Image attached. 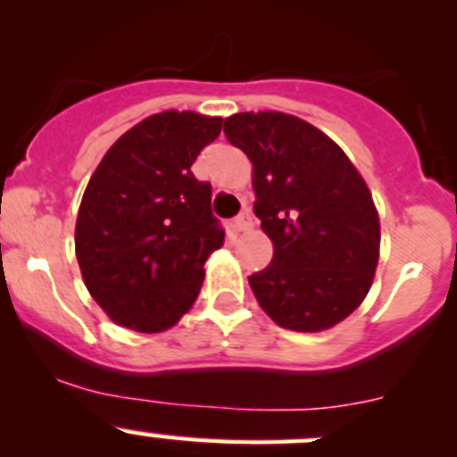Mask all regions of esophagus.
<instances>
[{"label":"esophagus","mask_w":457,"mask_h":457,"mask_svg":"<svg viewBox=\"0 0 457 457\" xmlns=\"http://www.w3.org/2000/svg\"><path fill=\"white\" fill-rule=\"evenodd\" d=\"M252 228V214L247 210H243L237 219L232 220V229L234 232H247Z\"/></svg>","instance_id":"obj_1"}]
</instances>
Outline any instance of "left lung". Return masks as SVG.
<instances>
[{
  "label": "left lung",
  "instance_id": "left-lung-1",
  "mask_svg": "<svg viewBox=\"0 0 457 457\" xmlns=\"http://www.w3.org/2000/svg\"><path fill=\"white\" fill-rule=\"evenodd\" d=\"M225 137L254 165V212L274 258L250 276L265 314L294 331L329 329L367 296L380 223L365 181L334 141L283 112L225 119Z\"/></svg>",
  "mask_w": 457,
  "mask_h": 457
}]
</instances>
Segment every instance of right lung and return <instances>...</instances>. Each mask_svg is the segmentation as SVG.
Masks as SVG:
<instances>
[{"label":"right lung","instance_id":"obj_1","mask_svg":"<svg viewBox=\"0 0 457 457\" xmlns=\"http://www.w3.org/2000/svg\"><path fill=\"white\" fill-rule=\"evenodd\" d=\"M223 119L152 114L101 159L81 199L75 250L87 292L117 325L172 327L199 296L203 265L225 241L212 186L192 163Z\"/></svg>","mask_w":457,"mask_h":457}]
</instances>
